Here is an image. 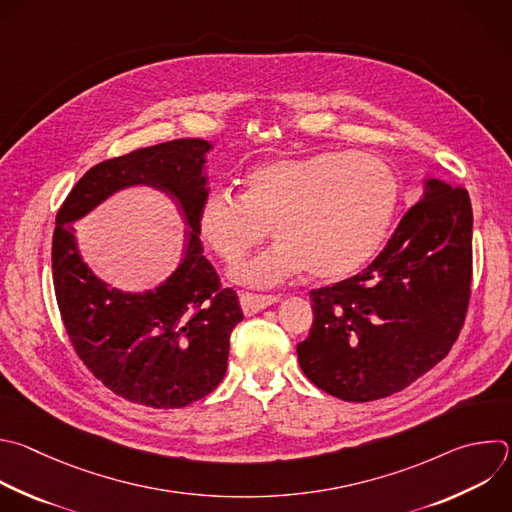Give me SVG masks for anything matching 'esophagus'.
<instances>
[{
	"mask_svg": "<svg viewBox=\"0 0 512 512\" xmlns=\"http://www.w3.org/2000/svg\"><path fill=\"white\" fill-rule=\"evenodd\" d=\"M241 301V309L245 315H255L259 311H263L265 307L281 301L279 295H257V293H241L239 295Z\"/></svg>",
	"mask_w": 512,
	"mask_h": 512,
	"instance_id": "esophagus-1",
	"label": "esophagus"
}]
</instances>
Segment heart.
<instances>
[{
  "instance_id": "obj_1",
  "label": "heart",
  "mask_w": 512,
  "mask_h": 512,
  "mask_svg": "<svg viewBox=\"0 0 512 512\" xmlns=\"http://www.w3.org/2000/svg\"><path fill=\"white\" fill-rule=\"evenodd\" d=\"M241 197L211 191L197 215L201 239L233 265L269 233L275 243L233 271L253 287H273L305 271L321 281L362 269L382 247L400 201L392 166L366 152L271 158L243 175Z\"/></svg>"
}]
</instances>
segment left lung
<instances>
[{
  "label": "left lung",
  "instance_id": "obj_1",
  "mask_svg": "<svg viewBox=\"0 0 512 512\" xmlns=\"http://www.w3.org/2000/svg\"><path fill=\"white\" fill-rule=\"evenodd\" d=\"M422 199L358 275L309 293L313 325L297 344L303 374L346 402L392 396L452 348L472 277V207L428 177Z\"/></svg>",
  "mask_w": 512,
  "mask_h": 512
}]
</instances>
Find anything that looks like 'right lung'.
Listing matches in <instances>:
<instances>
[{
  "label": "right lung",
  "mask_w": 512,
  "mask_h": 512,
  "mask_svg": "<svg viewBox=\"0 0 512 512\" xmlns=\"http://www.w3.org/2000/svg\"><path fill=\"white\" fill-rule=\"evenodd\" d=\"M211 148L203 138H179L104 160L76 183L56 217L54 287L72 344L106 388L148 408H183L211 394L227 372L231 331L243 319L237 293L221 289L199 239ZM134 186L166 194L190 231L173 274L150 290L122 292L87 267L71 225Z\"/></svg>",
  "instance_id": "1"
}]
</instances>
